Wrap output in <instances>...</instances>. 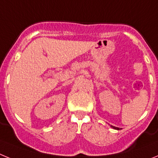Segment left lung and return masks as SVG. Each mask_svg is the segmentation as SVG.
Segmentation results:
<instances>
[{
	"instance_id": "left-lung-1",
	"label": "left lung",
	"mask_w": 158,
	"mask_h": 158,
	"mask_svg": "<svg viewBox=\"0 0 158 158\" xmlns=\"http://www.w3.org/2000/svg\"><path fill=\"white\" fill-rule=\"evenodd\" d=\"M111 127L113 128V129H115V130H119V128L118 127H114V126H111Z\"/></svg>"
}]
</instances>
